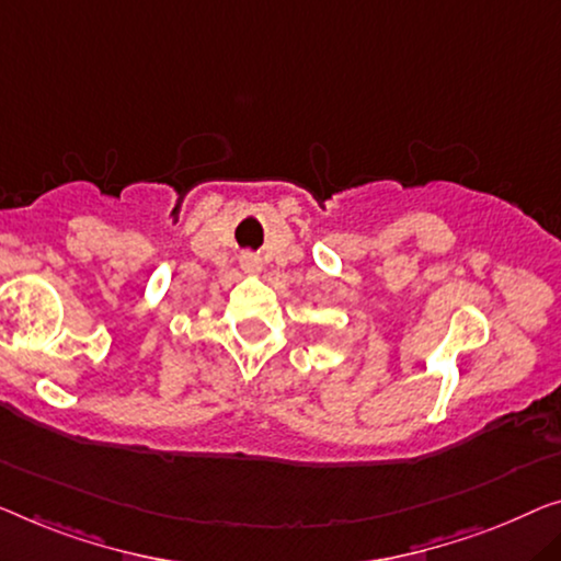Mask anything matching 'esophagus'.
Wrapping results in <instances>:
<instances>
[{
	"label": "esophagus",
	"mask_w": 561,
	"mask_h": 561,
	"mask_svg": "<svg viewBox=\"0 0 561 561\" xmlns=\"http://www.w3.org/2000/svg\"><path fill=\"white\" fill-rule=\"evenodd\" d=\"M241 270L247 274H259L262 272V259L256 254H241Z\"/></svg>",
	"instance_id": "obj_1"
}]
</instances>
